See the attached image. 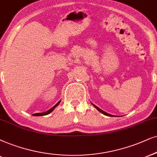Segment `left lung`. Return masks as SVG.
<instances>
[{"label":"left lung","instance_id":"1","mask_svg":"<svg viewBox=\"0 0 157 157\" xmlns=\"http://www.w3.org/2000/svg\"><path fill=\"white\" fill-rule=\"evenodd\" d=\"M92 105H93V106H94V107H95V108H96V109H97V110H98V111H99V112H100L101 113H102V114H103L106 115V116H108V117H113V115H112V114H108V113H106V112H104V111H103V110H101V109H100V108H98V106H96V105H95V104H92Z\"/></svg>","mask_w":157,"mask_h":157}]
</instances>
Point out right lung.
<instances>
[{
  "instance_id": "obj_1",
  "label": "right lung",
  "mask_w": 157,
  "mask_h": 157,
  "mask_svg": "<svg viewBox=\"0 0 157 157\" xmlns=\"http://www.w3.org/2000/svg\"><path fill=\"white\" fill-rule=\"evenodd\" d=\"M61 102V101H59L55 105V106H53L52 108L51 109H50L49 110H48V111H46V112H42V113H35V114H33V116H44V115H47V114H50V113L51 112H53V109H54L56 108V107L57 106H58V105L59 104V103Z\"/></svg>"
}]
</instances>
